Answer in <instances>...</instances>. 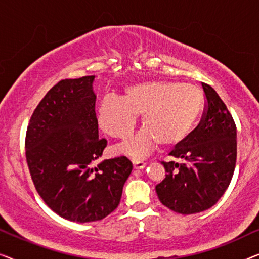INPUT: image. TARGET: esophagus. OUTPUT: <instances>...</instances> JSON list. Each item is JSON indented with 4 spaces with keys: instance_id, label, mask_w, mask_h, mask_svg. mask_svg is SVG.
I'll use <instances>...</instances> for the list:
<instances>
[{
    "instance_id": "obj_1",
    "label": "esophagus",
    "mask_w": 259,
    "mask_h": 259,
    "mask_svg": "<svg viewBox=\"0 0 259 259\" xmlns=\"http://www.w3.org/2000/svg\"><path fill=\"white\" fill-rule=\"evenodd\" d=\"M133 166L136 169H143L145 166H146V162L140 161V160H133Z\"/></svg>"
}]
</instances>
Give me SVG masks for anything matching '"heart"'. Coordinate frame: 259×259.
Wrapping results in <instances>:
<instances>
[{
  "mask_svg": "<svg viewBox=\"0 0 259 259\" xmlns=\"http://www.w3.org/2000/svg\"><path fill=\"white\" fill-rule=\"evenodd\" d=\"M203 91L194 84L175 81H146L128 86L123 98L106 95L98 109L99 125L109 136L128 137L137 114L145 126L116 150L143 158L159 143L171 146L191 132L204 109Z\"/></svg>",
  "mask_w": 259,
  "mask_h": 259,
  "instance_id": "b5f03b06",
  "label": "heart"
}]
</instances>
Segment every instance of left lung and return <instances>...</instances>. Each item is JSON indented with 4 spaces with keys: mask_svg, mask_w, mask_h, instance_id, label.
<instances>
[{
    "mask_svg": "<svg viewBox=\"0 0 259 259\" xmlns=\"http://www.w3.org/2000/svg\"><path fill=\"white\" fill-rule=\"evenodd\" d=\"M203 86L206 105L201 120L162 161L166 178L155 186L159 200L169 210L192 214L213 206L225 193L237 159L236 123L213 88Z\"/></svg>",
    "mask_w": 259,
    "mask_h": 259,
    "instance_id": "obj_1",
    "label": "left lung"
}]
</instances>
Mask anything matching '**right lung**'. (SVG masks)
<instances>
[{
    "instance_id": "add662e5",
    "label": "right lung",
    "mask_w": 259,
    "mask_h": 259,
    "mask_svg": "<svg viewBox=\"0 0 259 259\" xmlns=\"http://www.w3.org/2000/svg\"><path fill=\"white\" fill-rule=\"evenodd\" d=\"M94 75L61 80L31 115L26 158L37 193L60 217L77 223L104 219L118 207L133 165L126 157L99 162Z\"/></svg>"
}]
</instances>
